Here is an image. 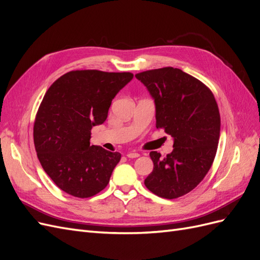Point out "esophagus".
I'll list each match as a JSON object with an SVG mask.
<instances>
[{"label":"esophagus","mask_w":260,"mask_h":260,"mask_svg":"<svg viewBox=\"0 0 260 260\" xmlns=\"http://www.w3.org/2000/svg\"><path fill=\"white\" fill-rule=\"evenodd\" d=\"M139 156H140V154H139V153H135V152H133V153H128V154H127L128 158H137V157H139Z\"/></svg>","instance_id":"esophagus-1"}]
</instances>
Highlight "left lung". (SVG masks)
Masks as SVG:
<instances>
[{"instance_id": "obj_1", "label": "left lung", "mask_w": 260, "mask_h": 260, "mask_svg": "<svg viewBox=\"0 0 260 260\" xmlns=\"http://www.w3.org/2000/svg\"><path fill=\"white\" fill-rule=\"evenodd\" d=\"M156 105V128L174 138V151L161 158L151 152L153 171L145 186L162 199L191 192L209 171L220 136V114L206 84L179 68L164 67L136 75Z\"/></svg>"}]
</instances>
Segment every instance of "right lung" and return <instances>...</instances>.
I'll use <instances>...</instances> for the list:
<instances>
[{
  "label": "right lung",
  "mask_w": 260,
  "mask_h": 260,
  "mask_svg": "<svg viewBox=\"0 0 260 260\" xmlns=\"http://www.w3.org/2000/svg\"><path fill=\"white\" fill-rule=\"evenodd\" d=\"M131 73L73 70L55 81L41 102L34 142L44 171L60 190L88 199L107 186L121 154L90 145L91 129L107 118Z\"/></svg>",
  "instance_id": "obj_1"
}]
</instances>
